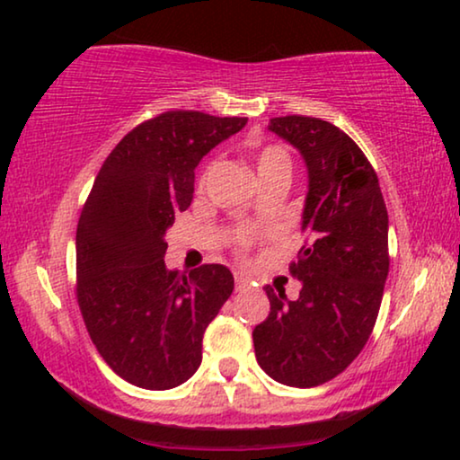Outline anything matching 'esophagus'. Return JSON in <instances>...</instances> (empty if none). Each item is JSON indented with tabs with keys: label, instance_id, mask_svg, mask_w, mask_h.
Returning a JSON list of instances; mask_svg holds the SVG:
<instances>
[{
	"label": "esophagus",
	"instance_id": "esophagus-1",
	"mask_svg": "<svg viewBox=\"0 0 460 460\" xmlns=\"http://www.w3.org/2000/svg\"><path fill=\"white\" fill-rule=\"evenodd\" d=\"M248 285H250V279L245 277L243 272H235V289L237 291H243Z\"/></svg>",
	"mask_w": 460,
	"mask_h": 460
}]
</instances>
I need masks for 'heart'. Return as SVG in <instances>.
I'll return each mask as SVG.
<instances>
[{
  "label": "heart",
  "mask_w": 460,
  "mask_h": 460,
  "mask_svg": "<svg viewBox=\"0 0 460 460\" xmlns=\"http://www.w3.org/2000/svg\"><path fill=\"white\" fill-rule=\"evenodd\" d=\"M256 169H258V177L270 173V171H277V169H289V156H287L283 148L266 146L262 153L258 155ZM239 242L242 243L248 242V235L242 233V235H239Z\"/></svg>",
  "instance_id": "b5f03b06"
}]
</instances>
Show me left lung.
<instances>
[{"instance_id":"left-lung-1","label":"left lung","mask_w":460,"mask_h":460,"mask_svg":"<svg viewBox=\"0 0 460 460\" xmlns=\"http://www.w3.org/2000/svg\"><path fill=\"white\" fill-rule=\"evenodd\" d=\"M269 129L305 163L307 245L293 264L299 297L266 287L270 314L253 328V349L272 380L312 388L339 376L372 334L390 264L388 212L372 164L331 121L287 115Z\"/></svg>"}]
</instances>
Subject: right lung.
Returning <instances> with one entry per match:
<instances>
[{
	"instance_id": "add662e5",
	"label": "right lung",
	"mask_w": 460,
	"mask_h": 460,
	"mask_svg": "<svg viewBox=\"0 0 460 460\" xmlns=\"http://www.w3.org/2000/svg\"><path fill=\"white\" fill-rule=\"evenodd\" d=\"M248 119L167 111L134 128L102 163L76 231L78 305L115 374L169 390L200 367L207 326L233 293L223 264L167 270V229L194 198V171Z\"/></svg>"
}]
</instances>
